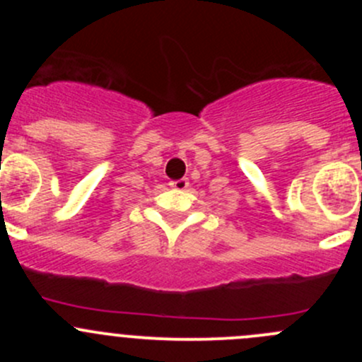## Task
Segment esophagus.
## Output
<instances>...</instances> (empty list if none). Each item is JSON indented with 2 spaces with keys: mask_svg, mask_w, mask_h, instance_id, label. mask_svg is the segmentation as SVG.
<instances>
[{
  "mask_svg": "<svg viewBox=\"0 0 362 362\" xmlns=\"http://www.w3.org/2000/svg\"><path fill=\"white\" fill-rule=\"evenodd\" d=\"M170 185L173 189H177V191H184V189L189 187V182L187 178H178V180H171Z\"/></svg>",
  "mask_w": 362,
  "mask_h": 362,
  "instance_id": "1",
  "label": "esophagus"
}]
</instances>
